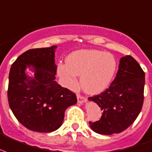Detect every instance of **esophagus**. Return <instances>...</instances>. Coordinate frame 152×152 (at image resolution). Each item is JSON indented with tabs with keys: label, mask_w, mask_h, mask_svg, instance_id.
<instances>
[{
	"label": "esophagus",
	"mask_w": 152,
	"mask_h": 152,
	"mask_svg": "<svg viewBox=\"0 0 152 152\" xmlns=\"http://www.w3.org/2000/svg\"><path fill=\"white\" fill-rule=\"evenodd\" d=\"M77 101L79 104H84L87 102V99L84 96H82L80 95H77Z\"/></svg>",
	"instance_id": "1"
}]
</instances>
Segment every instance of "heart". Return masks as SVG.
Returning a JSON list of instances; mask_svg holds the SVG:
<instances>
[{
  "label": "heart",
  "mask_w": 152,
  "mask_h": 152,
  "mask_svg": "<svg viewBox=\"0 0 152 152\" xmlns=\"http://www.w3.org/2000/svg\"><path fill=\"white\" fill-rule=\"evenodd\" d=\"M60 64L57 73L69 88L76 85V76H80L81 88L89 94L104 91L111 84L117 68L114 56L99 50L75 51Z\"/></svg>",
  "instance_id": "1"
}]
</instances>
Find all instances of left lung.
Listing matches in <instances>:
<instances>
[{
    "mask_svg": "<svg viewBox=\"0 0 152 152\" xmlns=\"http://www.w3.org/2000/svg\"><path fill=\"white\" fill-rule=\"evenodd\" d=\"M145 73L131 56L120 59L119 70L110 87L99 95L89 97L103 115L96 122H89L95 132L101 135L120 133L132 124L143 104Z\"/></svg>",
    "mask_w": 152,
    "mask_h": 152,
    "instance_id": "left-lung-1",
    "label": "left lung"
}]
</instances>
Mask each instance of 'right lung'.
<instances>
[{
	"mask_svg": "<svg viewBox=\"0 0 152 152\" xmlns=\"http://www.w3.org/2000/svg\"><path fill=\"white\" fill-rule=\"evenodd\" d=\"M57 46L29 49L12 64L8 99L17 120L33 132H52L62 125L64 112L76 104V95L55 80ZM34 73L28 76L26 69Z\"/></svg>",
	"mask_w": 152,
	"mask_h": 152,
	"instance_id": "1",
	"label": "right lung"
}]
</instances>
